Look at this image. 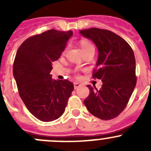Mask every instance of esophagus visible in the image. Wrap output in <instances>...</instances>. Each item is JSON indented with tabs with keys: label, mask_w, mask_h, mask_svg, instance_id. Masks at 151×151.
Here are the masks:
<instances>
[{
	"label": "esophagus",
	"mask_w": 151,
	"mask_h": 151,
	"mask_svg": "<svg viewBox=\"0 0 151 151\" xmlns=\"http://www.w3.org/2000/svg\"><path fill=\"white\" fill-rule=\"evenodd\" d=\"M80 85L79 83H77V82H75V83H74V89H77V88H78L79 87H80Z\"/></svg>",
	"instance_id": "1"
}]
</instances>
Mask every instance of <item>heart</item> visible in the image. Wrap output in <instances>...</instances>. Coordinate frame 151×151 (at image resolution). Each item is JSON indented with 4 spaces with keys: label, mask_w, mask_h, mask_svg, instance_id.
I'll use <instances>...</instances> for the list:
<instances>
[{
    "label": "heart",
    "mask_w": 151,
    "mask_h": 151,
    "mask_svg": "<svg viewBox=\"0 0 151 151\" xmlns=\"http://www.w3.org/2000/svg\"><path fill=\"white\" fill-rule=\"evenodd\" d=\"M80 47H81V50L82 51H83V52H85L91 50V49H94L92 44L87 40H82L81 42H80Z\"/></svg>",
    "instance_id": "1"
}]
</instances>
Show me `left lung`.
<instances>
[{
	"instance_id": "left-lung-1",
	"label": "left lung",
	"mask_w": 151,
	"mask_h": 151,
	"mask_svg": "<svg viewBox=\"0 0 151 151\" xmlns=\"http://www.w3.org/2000/svg\"><path fill=\"white\" fill-rule=\"evenodd\" d=\"M98 49L93 77L101 80L99 90L88 85L90 94L84 104L90 113L104 121L120 115L127 105L137 83L136 61L130 45L112 31L92 28L80 30Z\"/></svg>"
}]
</instances>
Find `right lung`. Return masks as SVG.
Segmentation results:
<instances>
[{"instance_id": "add662e5", "label": "right lung", "mask_w": 151, "mask_h": 151, "mask_svg": "<svg viewBox=\"0 0 151 151\" xmlns=\"http://www.w3.org/2000/svg\"><path fill=\"white\" fill-rule=\"evenodd\" d=\"M71 30H47L27 39L17 52L13 74L19 96L37 119L50 122L60 118L74 90L68 80H53L52 62L60 57Z\"/></svg>"}]
</instances>
